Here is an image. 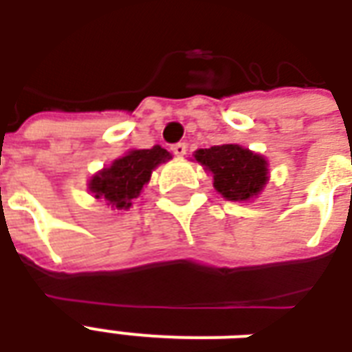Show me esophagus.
Returning <instances> with one entry per match:
<instances>
[{
    "mask_svg": "<svg viewBox=\"0 0 352 352\" xmlns=\"http://www.w3.org/2000/svg\"><path fill=\"white\" fill-rule=\"evenodd\" d=\"M186 143H175V145H171V151H173V154H177V156H184L186 154Z\"/></svg>",
    "mask_w": 352,
    "mask_h": 352,
    "instance_id": "obj_1",
    "label": "esophagus"
}]
</instances>
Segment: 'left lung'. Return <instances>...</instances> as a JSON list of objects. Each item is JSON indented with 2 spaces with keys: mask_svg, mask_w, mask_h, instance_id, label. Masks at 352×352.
Returning <instances> with one entry per match:
<instances>
[{
  "mask_svg": "<svg viewBox=\"0 0 352 352\" xmlns=\"http://www.w3.org/2000/svg\"><path fill=\"white\" fill-rule=\"evenodd\" d=\"M196 160L213 173L214 188L226 199L243 201L256 196L267 181V162L239 145L199 148Z\"/></svg>",
  "mask_w": 352,
  "mask_h": 352,
  "instance_id": "1",
  "label": "left lung"
}]
</instances>
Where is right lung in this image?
Returning a JSON list of instances; mask_svg holds the SVG:
<instances>
[{"mask_svg":"<svg viewBox=\"0 0 352 352\" xmlns=\"http://www.w3.org/2000/svg\"><path fill=\"white\" fill-rule=\"evenodd\" d=\"M169 158L171 156L168 151L158 145L143 151H131L113 162L111 168L94 177L90 181V190L96 194V198H105L116 209H128L148 183L153 169Z\"/></svg>","mask_w":352,"mask_h":352,"instance_id":"obj_1","label":"right lung"}]
</instances>
